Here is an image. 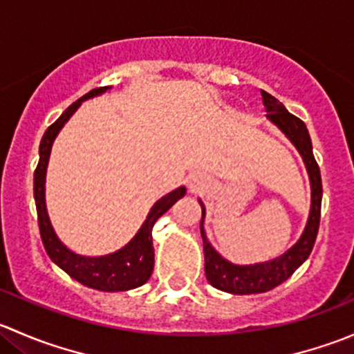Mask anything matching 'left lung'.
<instances>
[{
    "label": "left lung",
    "instance_id": "1",
    "mask_svg": "<svg viewBox=\"0 0 354 354\" xmlns=\"http://www.w3.org/2000/svg\"><path fill=\"white\" fill-rule=\"evenodd\" d=\"M263 106H266L267 118L283 131L284 135L292 142L298 152L305 160L306 171L310 176V185H312V207H310L308 223H306L305 231L301 238L296 241L295 246L283 253L277 259L269 260V262L253 263V266H234L227 262L226 259L219 255L212 245L209 243L203 230V217L205 210L202 205V219H200V233L203 240V255H205V276L207 281L214 288L221 291L233 292V295H255V292H266L279 286L281 283L292 276L296 269L308 259L312 253L313 245H315L317 233H319L320 224V205H322V178H320L319 164L312 151V140H310L306 124L299 118L291 114L284 108L283 102L277 101L274 95L267 94L262 91Z\"/></svg>",
    "mask_w": 354,
    "mask_h": 354
}]
</instances>
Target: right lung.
<instances>
[{
    "mask_svg": "<svg viewBox=\"0 0 354 354\" xmlns=\"http://www.w3.org/2000/svg\"><path fill=\"white\" fill-rule=\"evenodd\" d=\"M109 87H99L85 94L78 101L68 108L51 127L46 130L42 137L41 145H39V164L34 173V198L35 207H37V223L39 231H41L42 243H44L46 252L49 259L62 267L63 270L75 281H78L84 286L97 289V291H128L142 286L149 281L154 270V246H152V227L156 221L162 216L164 212L171 209L181 197H185L187 188L180 187L167 194L166 197L157 200L154 207L149 212L147 219L142 224L140 231L135 234L133 240L124 248L111 253L106 257H82L68 250L56 236L51 223H49L48 210H46L44 200V183H46V169H48L49 154H51L53 142L56 135L62 130L63 124L70 120L71 114L77 111L78 106L94 95L102 94Z\"/></svg>",
    "mask_w": 354,
    "mask_h": 354,
    "instance_id": "add662e5",
    "label": "right lung"
}]
</instances>
